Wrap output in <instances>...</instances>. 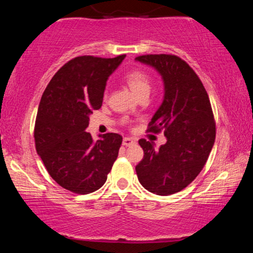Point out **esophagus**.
<instances>
[{"instance_id":"1","label":"esophagus","mask_w":253,"mask_h":253,"mask_svg":"<svg viewBox=\"0 0 253 253\" xmlns=\"http://www.w3.org/2000/svg\"><path fill=\"white\" fill-rule=\"evenodd\" d=\"M136 141H134L133 138H130V137H126L123 138V145L124 146H130V145H133Z\"/></svg>"}]
</instances>
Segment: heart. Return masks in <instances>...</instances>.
I'll return each instance as SVG.
<instances>
[{
	"label": "heart",
	"instance_id": "obj_1",
	"mask_svg": "<svg viewBox=\"0 0 253 253\" xmlns=\"http://www.w3.org/2000/svg\"><path fill=\"white\" fill-rule=\"evenodd\" d=\"M124 82L138 98L147 96L152 88L151 76L139 69H134L124 76Z\"/></svg>",
	"mask_w": 253,
	"mask_h": 253
}]
</instances>
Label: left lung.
<instances>
[{
  "label": "left lung",
  "instance_id": "1",
  "mask_svg": "<svg viewBox=\"0 0 253 253\" xmlns=\"http://www.w3.org/2000/svg\"><path fill=\"white\" fill-rule=\"evenodd\" d=\"M159 71L165 83L162 105L147 132L164 131L167 143L155 150L139 139L144 158L136 166L140 184L150 192L168 196L185 189L202 171L215 140V121L209 94L193 69L170 54L136 57Z\"/></svg>",
  "mask_w": 253,
  "mask_h": 253
}]
</instances>
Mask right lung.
<instances>
[{"instance_id":"obj_1","label":"right lung","mask_w":253,"mask_h":253,"mask_svg":"<svg viewBox=\"0 0 253 253\" xmlns=\"http://www.w3.org/2000/svg\"><path fill=\"white\" fill-rule=\"evenodd\" d=\"M126 55H91L67 62L51 78L38 108L34 141L51 178L69 191L87 195L101 188L119 155L122 136L93 140L85 129L89 114L101 108L107 79Z\"/></svg>"}]
</instances>
